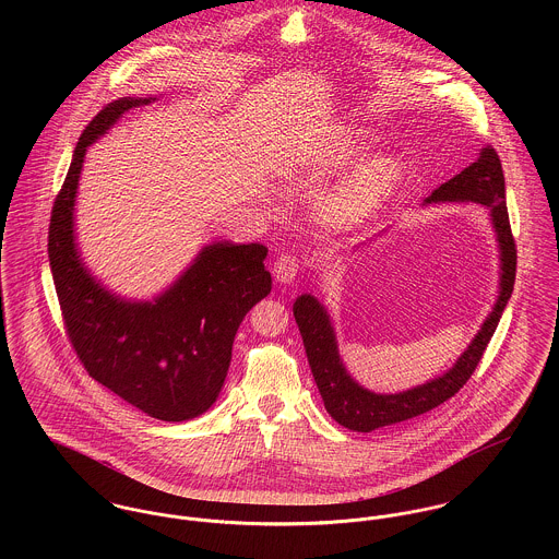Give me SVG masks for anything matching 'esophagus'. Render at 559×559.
Segmentation results:
<instances>
[{"label":"esophagus","instance_id":"1","mask_svg":"<svg viewBox=\"0 0 559 559\" xmlns=\"http://www.w3.org/2000/svg\"><path fill=\"white\" fill-rule=\"evenodd\" d=\"M299 269H301V260L293 253H282L275 264H273V275H275V282L280 284H290L295 282V277L299 275Z\"/></svg>","mask_w":559,"mask_h":559}]
</instances>
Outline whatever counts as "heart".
Segmentation results:
<instances>
[{"instance_id": "obj_1", "label": "heart", "mask_w": 559, "mask_h": 559, "mask_svg": "<svg viewBox=\"0 0 559 559\" xmlns=\"http://www.w3.org/2000/svg\"><path fill=\"white\" fill-rule=\"evenodd\" d=\"M368 148L366 131H348L335 153V163L355 159ZM404 163L396 155H379L342 178L320 204L322 222L335 230H348L370 219L396 191Z\"/></svg>"}]
</instances>
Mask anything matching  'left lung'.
I'll return each instance as SVG.
<instances>
[{
	"instance_id": "obj_1",
	"label": "left lung",
	"mask_w": 559,
	"mask_h": 559,
	"mask_svg": "<svg viewBox=\"0 0 559 559\" xmlns=\"http://www.w3.org/2000/svg\"><path fill=\"white\" fill-rule=\"evenodd\" d=\"M479 204L488 209L492 230L497 235L499 247V293L490 314L481 322L476 337L469 342L465 353L456 364L417 388H411L399 394H377L359 385L346 370L331 317L326 308L314 295L297 297L293 312L299 324L308 361L317 381L320 396L326 413L344 428L355 432H372L383 426H392L417 417L445 400L452 399L474 374L476 366L484 355L486 344L490 342L497 322L501 319L506 304L514 288L516 275V247L510 230L508 209H506V182L501 160L495 148L486 146L479 151L478 159L461 174L435 189L424 204Z\"/></svg>"
}]
</instances>
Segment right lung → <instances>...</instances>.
<instances>
[{
  "instance_id": "1",
  "label": "right lung",
  "mask_w": 559,
  "mask_h": 559,
  "mask_svg": "<svg viewBox=\"0 0 559 559\" xmlns=\"http://www.w3.org/2000/svg\"><path fill=\"white\" fill-rule=\"evenodd\" d=\"M157 96H122L81 133L49 226V264L69 340L87 374L163 421L202 415L219 396L245 314L271 293L260 242L213 240L153 299H127L85 266L75 202L87 146Z\"/></svg>"
}]
</instances>
